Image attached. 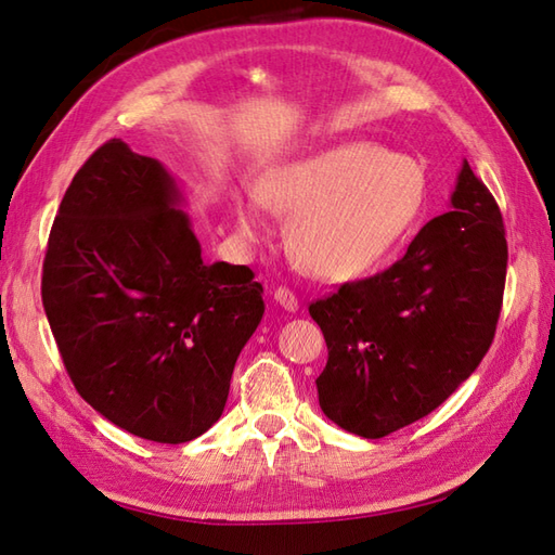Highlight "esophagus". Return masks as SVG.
Returning a JSON list of instances; mask_svg holds the SVG:
<instances>
[{
	"instance_id": "34e87169",
	"label": "esophagus",
	"mask_w": 555,
	"mask_h": 555,
	"mask_svg": "<svg viewBox=\"0 0 555 555\" xmlns=\"http://www.w3.org/2000/svg\"><path fill=\"white\" fill-rule=\"evenodd\" d=\"M274 300L281 305V308L288 310V312H296V310H298V298H296V293L288 291V288H284V286L274 291Z\"/></svg>"
}]
</instances>
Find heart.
Masks as SVG:
<instances>
[{
    "label": "heart",
    "instance_id": "heart-1",
    "mask_svg": "<svg viewBox=\"0 0 555 555\" xmlns=\"http://www.w3.org/2000/svg\"><path fill=\"white\" fill-rule=\"evenodd\" d=\"M427 197V176L405 155L374 143H344L281 171L262 195L235 197L247 241L267 233V205L293 217L288 243L312 274L350 281L403 241Z\"/></svg>",
    "mask_w": 555,
    "mask_h": 555
}]
</instances>
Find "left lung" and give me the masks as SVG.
I'll return each instance as SVG.
<instances>
[{"label":"left lung","instance_id":"1","mask_svg":"<svg viewBox=\"0 0 555 555\" xmlns=\"http://www.w3.org/2000/svg\"><path fill=\"white\" fill-rule=\"evenodd\" d=\"M451 207L424 223L393 267L310 305L328 348L320 408L340 429L382 439L408 427L487 356L508 243L496 199L467 162Z\"/></svg>","mask_w":555,"mask_h":555}]
</instances>
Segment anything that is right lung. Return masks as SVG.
Instances as JSON below:
<instances>
[{
	"instance_id": "right-lung-1",
	"label": "right lung",
	"mask_w": 555,
	"mask_h": 555,
	"mask_svg": "<svg viewBox=\"0 0 555 555\" xmlns=\"http://www.w3.org/2000/svg\"><path fill=\"white\" fill-rule=\"evenodd\" d=\"M183 193L114 138L59 205L42 305L82 400L140 439L185 443L215 424L262 322L250 267L203 259Z\"/></svg>"
}]
</instances>
